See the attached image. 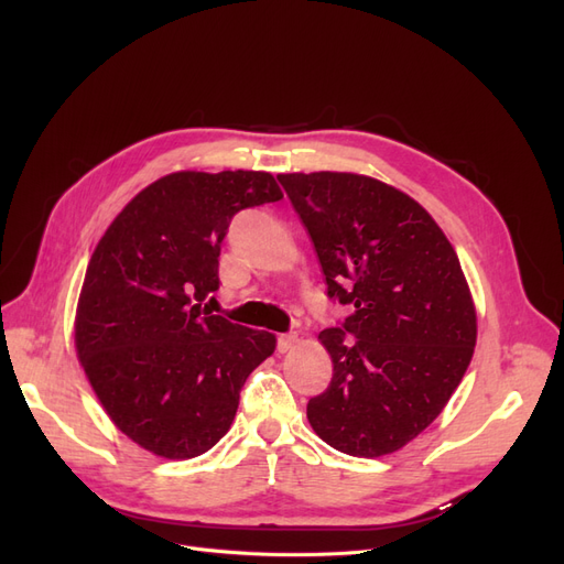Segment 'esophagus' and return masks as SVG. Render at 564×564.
I'll return each instance as SVG.
<instances>
[{"label":"esophagus","instance_id":"obj_1","mask_svg":"<svg viewBox=\"0 0 564 564\" xmlns=\"http://www.w3.org/2000/svg\"><path fill=\"white\" fill-rule=\"evenodd\" d=\"M297 343H300V336H297V334H281V336H279V351L285 354V351L297 347Z\"/></svg>","mask_w":564,"mask_h":564}]
</instances>
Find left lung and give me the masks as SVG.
<instances>
[{"instance_id": "1", "label": "left lung", "mask_w": 564, "mask_h": 564, "mask_svg": "<svg viewBox=\"0 0 564 564\" xmlns=\"http://www.w3.org/2000/svg\"><path fill=\"white\" fill-rule=\"evenodd\" d=\"M279 181L329 297L354 306L343 329L317 336L334 377L311 398L308 423L345 455H391L434 423L476 349L478 315L459 258L419 200L377 177L315 171Z\"/></svg>"}]
</instances>
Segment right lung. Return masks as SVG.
<instances>
[{
	"instance_id": "1",
	"label": "right lung",
	"mask_w": 564,
	"mask_h": 564,
	"mask_svg": "<svg viewBox=\"0 0 564 564\" xmlns=\"http://www.w3.org/2000/svg\"><path fill=\"white\" fill-rule=\"evenodd\" d=\"M267 171H175L141 189L88 260L77 359L109 421L139 448L192 459L230 430L276 336L210 315L219 251L245 207L281 200Z\"/></svg>"
}]
</instances>
